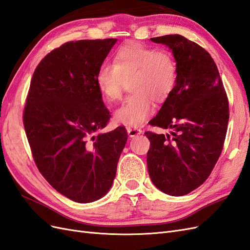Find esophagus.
<instances>
[{"mask_svg": "<svg viewBox=\"0 0 250 250\" xmlns=\"http://www.w3.org/2000/svg\"><path fill=\"white\" fill-rule=\"evenodd\" d=\"M127 132L130 138H133V137H135V135H140L142 133V130L139 129V128L129 127V128H127Z\"/></svg>", "mask_w": 250, "mask_h": 250, "instance_id": "34e87169", "label": "esophagus"}]
</instances>
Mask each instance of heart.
I'll return each mask as SVG.
<instances>
[{
	"mask_svg": "<svg viewBox=\"0 0 250 250\" xmlns=\"http://www.w3.org/2000/svg\"><path fill=\"white\" fill-rule=\"evenodd\" d=\"M113 64L103 63L96 75V84L108 103L118 101L124 82L131 93L116 110L117 122L139 126L151 115L152 99L163 102L171 95L177 80V66L167 52L139 42H129L119 48Z\"/></svg>",
	"mask_w": 250,
	"mask_h": 250,
	"instance_id": "heart-1",
	"label": "heart"
}]
</instances>
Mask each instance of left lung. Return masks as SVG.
<instances>
[{
	"mask_svg": "<svg viewBox=\"0 0 250 250\" xmlns=\"http://www.w3.org/2000/svg\"><path fill=\"white\" fill-rule=\"evenodd\" d=\"M167 46L177 66L171 95L149 124L170 133L147 131V167L153 185L171 196L201 186L221 154L229 124V100L214 59L179 34L150 39Z\"/></svg>",
	"mask_w": 250,
	"mask_h": 250,
	"instance_id": "8db88e82",
	"label": "left lung"
}]
</instances>
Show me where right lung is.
<instances>
[{
  "instance_id": "obj_1",
  "label": "right lung",
  "mask_w": 250,
  "mask_h": 250,
  "mask_svg": "<svg viewBox=\"0 0 250 250\" xmlns=\"http://www.w3.org/2000/svg\"><path fill=\"white\" fill-rule=\"evenodd\" d=\"M117 41L65 42L44 56L30 83L24 127L34 162L75 202H93L109 191L127 142L123 126L98 133L110 115L96 75Z\"/></svg>"
}]
</instances>
